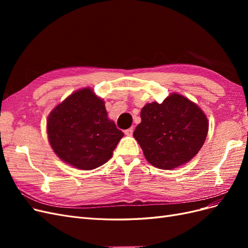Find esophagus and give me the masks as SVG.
Masks as SVG:
<instances>
[{
    "label": "esophagus",
    "instance_id": "34e87169",
    "mask_svg": "<svg viewBox=\"0 0 248 248\" xmlns=\"http://www.w3.org/2000/svg\"><path fill=\"white\" fill-rule=\"evenodd\" d=\"M132 133H133V127H131V128H129V129L125 130V134H126L127 137H131Z\"/></svg>",
    "mask_w": 248,
    "mask_h": 248
}]
</instances>
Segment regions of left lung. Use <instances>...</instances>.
Here are the masks:
<instances>
[{
	"instance_id": "left-lung-1",
	"label": "left lung",
	"mask_w": 248,
	"mask_h": 248,
	"mask_svg": "<svg viewBox=\"0 0 248 248\" xmlns=\"http://www.w3.org/2000/svg\"><path fill=\"white\" fill-rule=\"evenodd\" d=\"M133 137L153 167L172 170L189 162L206 140L209 123L202 108L171 93L162 103H147Z\"/></svg>"
}]
</instances>
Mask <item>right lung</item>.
<instances>
[{
	"mask_svg": "<svg viewBox=\"0 0 248 248\" xmlns=\"http://www.w3.org/2000/svg\"><path fill=\"white\" fill-rule=\"evenodd\" d=\"M104 103L91 88H84L49 112L47 139L62 161L78 170H91L111 158L124 133L108 119Z\"/></svg>",
	"mask_w": 248,
	"mask_h": 248,
	"instance_id": "right-lung-1",
	"label": "right lung"
}]
</instances>
